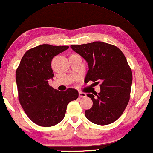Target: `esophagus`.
Listing matches in <instances>:
<instances>
[{
  "label": "esophagus",
  "mask_w": 153,
  "mask_h": 153,
  "mask_svg": "<svg viewBox=\"0 0 153 153\" xmlns=\"http://www.w3.org/2000/svg\"><path fill=\"white\" fill-rule=\"evenodd\" d=\"M86 94L85 93H83V92H79V98H85V97H86Z\"/></svg>",
  "instance_id": "esophagus-1"
}]
</instances>
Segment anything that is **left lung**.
<instances>
[{"label":"left lung","mask_w":153,"mask_h":153,"mask_svg":"<svg viewBox=\"0 0 153 153\" xmlns=\"http://www.w3.org/2000/svg\"><path fill=\"white\" fill-rule=\"evenodd\" d=\"M71 47L87 62L89 71L85 80L100 83V93L87 94L93 106L85 111V117L100 126L114 122L130 98L132 74L124 54L116 46L102 42Z\"/></svg>","instance_id":"8db88e82"}]
</instances>
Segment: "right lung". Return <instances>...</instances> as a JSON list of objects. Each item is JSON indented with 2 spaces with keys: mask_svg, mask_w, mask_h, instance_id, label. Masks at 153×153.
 <instances>
[{
  "mask_svg": "<svg viewBox=\"0 0 153 153\" xmlns=\"http://www.w3.org/2000/svg\"><path fill=\"white\" fill-rule=\"evenodd\" d=\"M68 48L50 44L34 47L25 52L16 69L19 102L29 119L40 126L51 127L61 122L68 103L78 98L76 89L59 91L48 84L54 76L53 58Z\"/></svg>",
  "mask_w": 153,
  "mask_h": 153,
  "instance_id": "obj_1",
  "label": "right lung"
}]
</instances>
